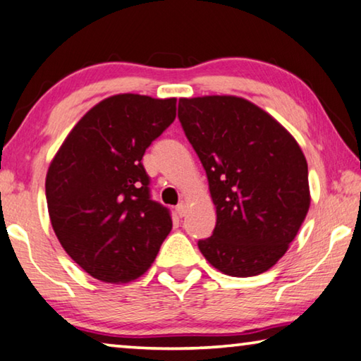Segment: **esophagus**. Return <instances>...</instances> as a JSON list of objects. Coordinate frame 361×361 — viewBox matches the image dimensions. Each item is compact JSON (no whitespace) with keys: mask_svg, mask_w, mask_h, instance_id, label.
I'll return each mask as SVG.
<instances>
[{"mask_svg":"<svg viewBox=\"0 0 361 361\" xmlns=\"http://www.w3.org/2000/svg\"><path fill=\"white\" fill-rule=\"evenodd\" d=\"M187 208H188V204L185 202H180L179 204H177V208H176L177 214H179L180 217H184L187 214Z\"/></svg>","mask_w":361,"mask_h":361,"instance_id":"34e87169","label":"esophagus"}]
</instances>
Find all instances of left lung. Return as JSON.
Returning a JSON list of instances; mask_svg holds the SVG:
<instances>
[{
    "label": "left lung",
    "instance_id": "left-lung-1",
    "mask_svg": "<svg viewBox=\"0 0 361 361\" xmlns=\"http://www.w3.org/2000/svg\"><path fill=\"white\" fill-rule=\"evenodd\" d=\"M179 120L208 176L212 236L198 247L230 276L264 274L296 238L310 208L307 159L274 116L243 97L179 99Z\"/></svg>",
    "mask_w": 361,
    "mask_h": 361
}]
</instances>
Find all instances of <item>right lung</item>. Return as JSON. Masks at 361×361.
<instances>
[{
    "label": "right lung",
    "mask_w": 361,
    "mask_h": 361,
    "mask_svg": "<svg viewBox=\"0 0 361 361\" xmlns=\"http://www.w3.org/2000/svg\"><path fill=\"white\" fill-rule=\"evenodd\" d=\"M176 100L116 94L76 123L46 174L51 226L65 252L92 279L144 275L173 228L150 200L142 157L176 118Z\"/></svg>",
    "instance_id": "add662e5"
}]
</instances>
